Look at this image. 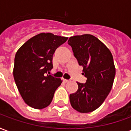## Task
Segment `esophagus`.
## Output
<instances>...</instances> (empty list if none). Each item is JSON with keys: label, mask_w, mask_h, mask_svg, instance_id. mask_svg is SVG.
I'll use <instances>...</instances> for the list:
<instances>
[{"label": "esophagus", "mask_w": 131, "mask_h": 131, "mask_svg": "<svg viewBox=\"0 0 131 131\" xmlns=\"http://www.w3.org/2000/svg\"><path fill=\"white\" fill-rule=\"evenodd\" d=\"M63 82H64V83L69 82V80H66V79H63Z\"/></svg>", "instance_id": "1"}]
</instances>
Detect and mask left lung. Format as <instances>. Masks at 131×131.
I'll return each instance as SVG.
<instances>
[{
  "label": "left lung",
  "instance_id": "left-lung-1",
  "mask_svg": "<svg viewBox=\"0 0 131 131\" xmlns=\"http://www.w3.org/2000/svg\"><path fill=\"white\" fill-rule=\"evenodd\" d=\"M68 44L87 78L85 84L77 82L78 89L70 95V104L81 113L93 112L103 104L113 85L116 73L113 56L101 40L90 34L70 37Z\"/></svg>",
  "mask_w": 131,
  "mask_h": 131
}]
</instances>
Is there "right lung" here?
Here are the masks:
<instances>
[{
  "label": "right lung",
  "mask_w": 131,
  "mask_h": 131,
  "mask_svg": "<svg viewBox=\"0 0 131 131\" xmlns=\"http://www.w3.org/2000/svg\"><path fill=\"white\" fill-rule=\"evenodd\" d=\"M66 37L42 33L26 41L16 53L13 75L17 89L28 105L38 110L49 105L62 80L50 75L56 49Z\"/></svg>",
  "instance_id": "right-lung-1"
}]
</instances>
